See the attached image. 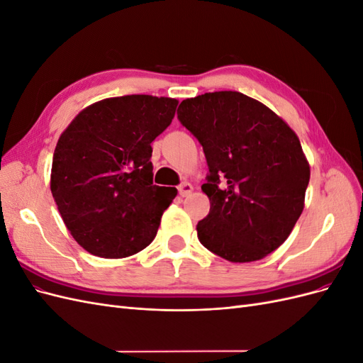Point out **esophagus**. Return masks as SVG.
I'll use <instances>...</instances> for the list:
<instances>
[{
	"mask_svg": "<svg viewBox=\"0 0 363 363\" xmlns=\"http://www.w3.org/2000/svg\"><path fill=\"white\" fill-rule=\"evenodd\" d=\"M191 192H192V184L191 183H182L179 186L180 196H188Z\"/></svg>",
	"mask_w": 363,
	"mask_h": 363,
	"instance_id": "esophagus-1",
	"label": "esophagus"
}]
</instances>
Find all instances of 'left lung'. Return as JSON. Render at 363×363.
<instances>
[{
	"mask_svg": "<svg viewBox=\"0 0 363 363\" xmlns=\"http://www.w3.org/2000/svg\"><path fill=\"white\" fill-rule=\"evenodd\" d=\"M177 118L208 167L201 189L211 211L196 224L200 242L239 263L277 250L298 221L311 179L296 135L267 106L233 91L183 100Z\"/></svg>",
	"mask_w": 363,
	"mask_h": 363,
	"instance_id": "left-lung-1",
	"label": "left lung"
}]
</instances>
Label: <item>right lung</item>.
<instances>
[{"label":"right lung","instance_id":"1","mask_svg":"<svg viewBox=\"0 0 363 363\" xmlns=\"http://www.w3.org/2000/svg\"><path fill=\"white\" fill-rule=\"evenodd\" d=\"M179 101L125 95L86 107L59 138L51 194L72 238L91 255L119 259L156 238L175 188L152 184L151 142Z\"/></svg>","mask_w":363,"mask_h":363}]
</instances>
